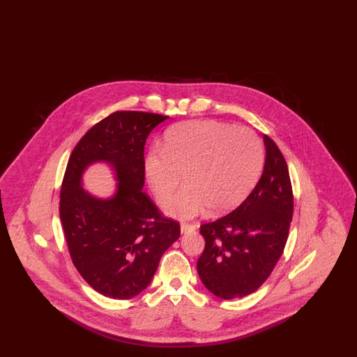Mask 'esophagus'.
I'll list each match as a JSON object with an SVG mask.
<instances>
[{
    "mask_svg": "<svg viewBox=\"0 0 357 357\" xmlns=\"http://www.w3.org/2000/svg\"><path fill=\"white\" fill-rule=\"evenodd\" d=\"M195 225H192V223H182L181 225V231H182V234H187V233H191V231H195Z\"/></svg>",
    "mask_w": 357,
    "mask_h": 357,
    "instance_id": "1",
    "label": "esophagus"
}]
</instances>
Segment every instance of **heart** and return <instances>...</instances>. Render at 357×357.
<instances>
[{
	"mask_svg": "<svg viewBox=\"0 0 357 357\" xmlns=\"http://www.w3.org/2000/svg\"><path fill=\"white\" fill-rule=\"evenodd\" d=\"M262 159V144L252 130L192 120L166 132L162 150L146 156L144 171L162 206L170 202L185 178L186 187L169 204L167 213L188 220L206 208L215 215L236 208L255 186Z\"/></svg>",
	"mask_w": 357,
	"mask_h": 357,
	"instance_id": "obj_1",
	"label": "heart"
}]
</instances>
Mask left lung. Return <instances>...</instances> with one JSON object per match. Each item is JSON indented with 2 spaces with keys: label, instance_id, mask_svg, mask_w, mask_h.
<instances>
[{
  "label": "left lung",
  "instance_id": "left-lung-1",
  "mask_svg": "<svg viewBox=\"0 0 357 357\" xmlns=\"http://www.w3.org/2000/svg\"><path fill=\"white\" fill-rule=\"evenodd\" d=\"M264 172L249 197L220 220L201 226L204 250L197 262L204 287L223 300L259 288L284 252L293 215V191L284 155L264 135Z\"/></svg>",
  "mask_w": 357,
  "mask_h": 357
}]
</instances>
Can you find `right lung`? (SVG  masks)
I'll return each instance as SVG.
<instances>
[{
  "mask_svg": "<svg viewBox=\"0 0 357 357\" xmlns=\"http://www.w3.org/2000/svg\"><path fill=\"white\" fill-rule=\"evenodd\" d=\"M169 116L116 111L95 124L69 156L60 192V220L69 255L89 287L116 300L149 287L160 257L181 236L179 222L165 218L144 186V144ZM105 161L116 171L117 192L107 200L82 188V172Z\"/></svg>",
  "mask_w": 357,
  "mask_h": 357,
  "instance_id": "right-lung-1",
  "label": "right lung"
}]
</instances>
